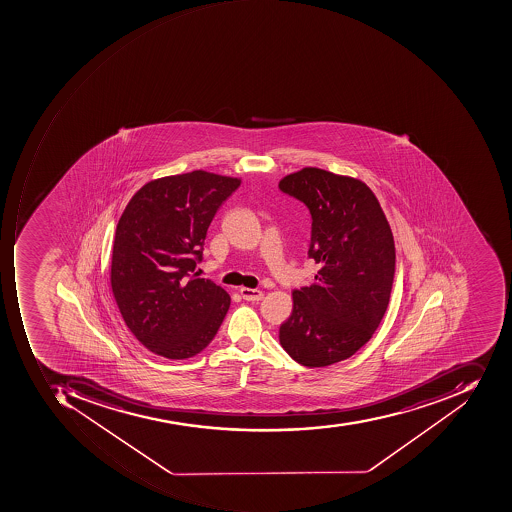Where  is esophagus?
<instances>
[{"label": "esophagus", "instance_id": "1", "mask_svg": "<svg viewBox=\"0 0 512 512\" xmlns=\"http://www.w3.org/2000/svg\"><path fill=\"white\" fill-rule=\"evenodd\" d=\"M240 293L243 299L249 300V302H258L265 297V293L260 289L244 288V286L240 288Z\"/></svg>", "mask_w": 512, "mask_h": 512}]
</instances>
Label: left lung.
<instances>
[{
    "mask_svg": "<svg viewBox=\"0 0 512 512\" xmlns=\"http://www.w3.org/2000/svg\"><path fill=\"white\" fill-rule=\"evenodd\" d=\"M279 187L310 208L308 257L321 266L313 285L294 289L280 344L302 366H330L360 350L385 316L395 271L391 226L356 177L305 166Z\"/></svg>",
    "mask_w": 512,
    "mask_h": 512,
    "instance_id": "8db88e82",
    "label": "left lung"
}]
</instances>
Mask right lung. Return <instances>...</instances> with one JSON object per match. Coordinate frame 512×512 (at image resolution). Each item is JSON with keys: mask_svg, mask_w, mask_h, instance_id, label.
Listing matches in <instances>:
<instances>
[{"mask_svg": "<svg viewBox=\"0 0 512 512\" xmlns=\"http://www.w3.org/2000/svg\"><path fill=\"white\" fill-rule=\"evenodd\" d=\"M240 184V177L204 170L160 177L124 208L110 286L127 328L152 353L190 358L223 324L229 294L194 268L213 216Z\"/></svg>", "mask_w": 512, "mask_h": 512, "instance_id": "1", "label": "right lung"}]
</instances>
